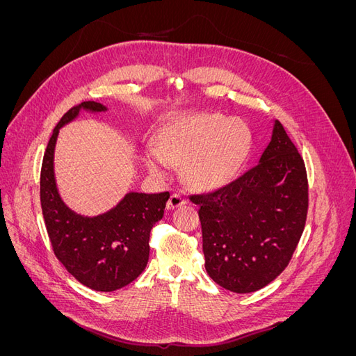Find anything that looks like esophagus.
Instances as JSON below:
<instances>
[{
	"instance_id": "1",
	"label": "esophagus",
	"mask_w": 356,
	"mask_h": 356,
	"mask_svg": "<svg viewBox=\"0 0 356 356\" xmlns=\"http://www.w3.org/2000/svg\"><path fill=\"white\" fill-rule=\"evenodd\" d=\"M186 203H187V200L184 196H181L179 193H174V195L169 197V200L166 203V208L170 211V209H175V208L181 207V204H186Z\"/></svg>"
}]
</instances>
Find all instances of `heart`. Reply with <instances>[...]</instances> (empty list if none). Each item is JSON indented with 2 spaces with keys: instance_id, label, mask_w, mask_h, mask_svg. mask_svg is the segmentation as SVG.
I'll return each instance as SVG.
<instances>
[{
  "instance_id": "1",
  "label": "heart",
  "mask_w": 356,
  "mask_h": 356,
  "mask_svg": "<svg viewBox=\"0 0 356 356\" xmlns=\"http://www.w3.org/2000/svg\"><path fill=\"white\" fill-rule=\"evenodd\" d=\"M250 143V131L242 122L203 113L163 129L157 147L147 148L143 161L156 178H166L170 165L182 166L190 187L213 191L238 175Z\"/></svg>"
}]
</instances>
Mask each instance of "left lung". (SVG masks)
<instances>
[{
  "label": "left lung",
  "mask_w": 356,
  "mask_h": 356,
  "mask_svg": "<svg viewBox=\"0 0 356 356\" xmlns=\"http://www.w3.org/2000/svg\"><path fill=\"white\" fill-rule=\"evenodd\" d=\"M190 200L199 204L208 275L233 293H254L285 270L303 233L305 161L275 120L254 168L218 191Z\"/></svg>",
  "instance_id": "obj_1"
}]
</instances>
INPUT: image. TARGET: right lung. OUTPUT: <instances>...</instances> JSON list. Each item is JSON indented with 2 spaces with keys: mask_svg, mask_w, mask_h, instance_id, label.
Segmentation results:
<instances>
[{
  "mask_svg": "<svg viewBox=\"0 0 356 356\" xmlns=\"http://www.w3.org/2000/svg\"><path fill=\"white\" fill-rule=\"evenodd\" d=\"M88 101L74 106L53 129L42 159L40 197L42 217L58 260L80 284L101 293L120 289L144 272L149 255V232L163 218L169 193L127 191L115 207L98 215H83L62 199L55 175V149L63 126L81 113H106Z\"/></svg>",
  "mask_w": 356,
  "mask_h": 356,
  "instance_id": "add662e5",
  "label": "right lung"
}]
</instances>
